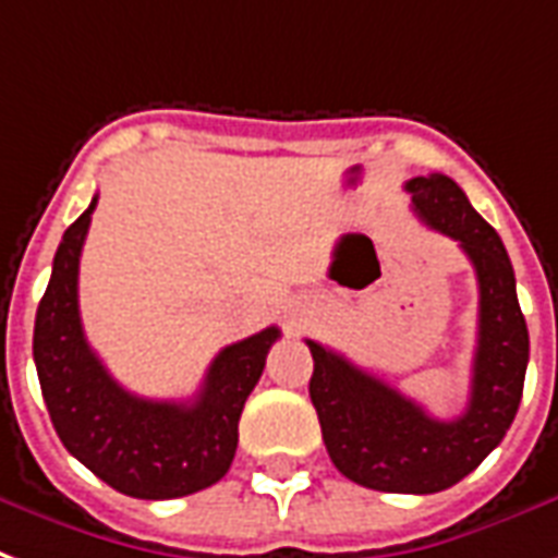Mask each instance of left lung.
Instances as JSON below:
<instances>
[{
    "mask_svg": "<svg viewBox=\"0 0 558 558\" xmlns=\"http://www.w3.org/2000/svg\"><path fill=\"white\" fill-rule=\"evenodd\" d=\"M407 193L421 219L457 240L477 271V351L465 412L453 421L433 418L421 403L313 339L310 398L327 453L348 480L374 492L433 495L457 486L504 441L524 392L530 333L504 242L457 181L430 172L407 181Z\"/></svg>",
    "mask_w": 558,
    "mask_h": 558,
    "instance_id": "left-lung-1",
    "label": "left lung"
}]
</instances>
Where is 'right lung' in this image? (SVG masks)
I'll return each instance as SVG.
<instances>
[{
    "label": "right lung",
    "mask_w": 558,
    "mask_h": 558,
    "mask_svg": "<svg viewBox=\"0 0 558 558\" xmlns=\"http://www.w3.org/2000/svg\"><path fill=\"white\" fill-rule=\"evenodd\" d=\"M96 202L63 231L34 318L43 401L63 448L110 488L140 500L193 495L228 474L242 407L280 330L222 348L193 401H148L122 389L87 345L78 313L81 248Z\"/></svg>",
    "instance_id": "right-lung-1"
}]
</instances>
